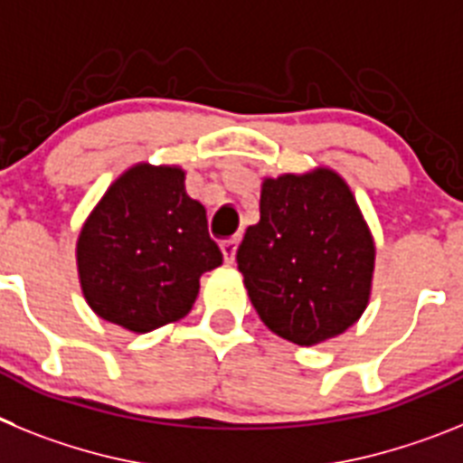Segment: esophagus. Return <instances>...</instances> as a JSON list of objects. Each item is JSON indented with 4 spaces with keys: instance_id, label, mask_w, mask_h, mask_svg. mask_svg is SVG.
I'll list each match as a JSON object with an SVG mask.
<instances>
[{
    "instance_id": "34e87169",
    "label": "esophagus",
    "mask_w": 463,
    "mask_h": 463,
    "mask_svg": "<svg viewBox=\"0 0 463 463\" xmlns=\"http://www.w3.org/2000/svg\"><path fill=\"white\" fill-rule=\"evenodd\" d=\"M237 244H240V237H231V240H223V242H221V251H223V256H226L228 263H232V260H235Z\"/></svg>"
}]
</instances>
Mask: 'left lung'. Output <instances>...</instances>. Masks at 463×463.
Returning <instances> with one entry per match:
<instances>
[{
  "label": "left lung",
  "instance_id": "obj_1",
  "mask_svg": "<svg viewBox=\"0 0 463 463\" xmlns=\"http://www.w3.org/2000/svg\"><path fill=\"white\" fill-rule=\"evenodd\" d=\"M237 268L265 326L312 347L364 315L375 242L343 176L317 167L265 179L260 221L244 232Z\"/></svg>",
  "mask_w": 463,
  "mask_h": 463
}]
</instances>
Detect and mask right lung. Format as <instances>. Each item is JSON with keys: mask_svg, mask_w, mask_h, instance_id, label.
<instances>
[{"mask_svg": "<svg viewBox=\"0 0 463 463\" xmlns=\"http://www.w3.org/2000/svg\"><path fill=\"white\" fill-rule=\"evenodd\" d=\"M184 179L182 167L135 165L104 193L76 242L88 305L132 333L186 317L203 272L223 263L207 212L188 198Z\"/></svg>", "mask_w": 463, "mask_h": 463, "instance_id": "add662e5", "label": "right lung"}]
</instances>
